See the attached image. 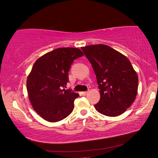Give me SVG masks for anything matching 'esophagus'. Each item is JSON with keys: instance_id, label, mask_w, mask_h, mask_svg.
Wrapping results in <instances>:
<instances>
[{"instance_id": "obj_1", "label": "esophagus", "mask_w": 158, "mask_h": 158, "mask_svg": "<svg viewBox=\"0 0 158 158\" xmlns=\"http://www.w3.org/2000/svg\"><path fill=\"white\" fill-rule=\"evenodd\" d=\"M81 95H87V93H88V91H84V92H81Z\"/></svg>"}]
</instances>
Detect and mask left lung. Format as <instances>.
Returning a JSON list of instances; mask_svg holds the SVG:
<instances>
[{
    "mask_svg": "<svg viewBox=\"0 0 158 158\" xmlns=\"http://www.w3.org/2000/svg\"><path fill=\"white\" fill-rule=\"evenodd\" d=\"M94 70L100 100L94 105L99 113L114 117L126 111L135 101L138 76L130 61L105 44L81 47Z\"/></svg>",
    "mask_w": 158,
    "mask_h": 158,
    "instance_id": "left-lung-1",
    "label": "left lung"
}]
</instances>
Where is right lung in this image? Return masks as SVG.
I'll list each match as a JSON object with an SVG mask.
<instances>
[{
	"label": "right lung",
	"mask_w": 158,
	"mask_h": 158,
	"mask_svg": "<svg viewBox=\"0 0 158 158\" xmlns=\"http://www.w3.org/2000/svg\"><path fill=\"white\" fill-rule=\"evenodd\" d=\"M84 56L79 49L58 48L47 53L34 63L26 86L33 109L49 122H58L74 109V101L79 96L65 89L68 72L73 61Z\"/></svg>",
	"instance_id": "right-lung-1"
}]
</instances>
